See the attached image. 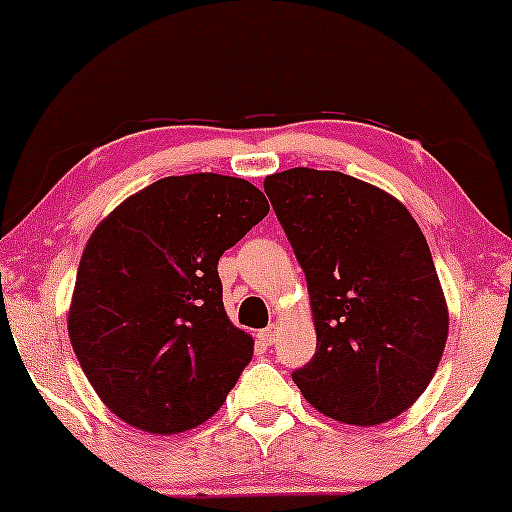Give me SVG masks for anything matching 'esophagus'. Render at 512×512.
I'll list each match as a JSON object with an SVG mask.
<instances>
[{"mask_svg": "<svg viewBox=\"0 0 512 512\" xmlns=\"http://www.w3.org/2000/svg\"><path fill=\"white\" fill-rule=\"evenodd\" d=\"M276 334H279V325H274V322H272V325L264 327V330L257 332V337L262 339V344H267V346H269V344H274Z\"/></svg>", "mask_w": 512, "mask_h": 512, "instance_id": "34e87169", "label": "esophagus"}]
</instances>
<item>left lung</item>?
Instances as JSON below:
<instances>
[{
  "label": "left lung",
  "instance_id": "1",
  "mask_svg": "<svg viewBox=\"0 0 512 512\" xmlns=\"http://www.w3.org/2000/svg\"><path fill=\"white\" fill-rule=\"evenodd\" d=\"M264 192L308 281L317 349L293 383L320 414L375 426L407 411L448 342V303L419 223L339 170L289 168Z\"/></svg>",
  "mask_w": 512,
  "mask_h": 512
}]
</instances>
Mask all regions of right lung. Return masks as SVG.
I'll list each match as a JSON object with an SVG mask.
<instances>
[{
  "instance_id": "add662e5",
  "label": "right lung",
  "mask_w": 512,
  "mask_h": 512,
  "mask_svg": "<svg viewBox=\"0 0 512 512\" xmlns=\"http://www.w3.org/2000/svg\"><path fill=\"white\" fill-rule=\"evenodd\" d=\"M267 214V197L248 180L170 175L127 197L91 233L69 303V342L125 424L173 436L226 402L255 339L228 320L216 267Z\"/></svg>"
}]
</instances>
